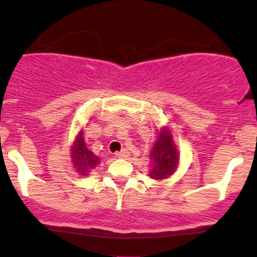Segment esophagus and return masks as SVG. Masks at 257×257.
Returning a JSON list of instances; mask_svg holds the SVG:
<instances>
[{"label":"esophagus","mask_w":257,"mask_h":257,"mask_svg":"<svg viewBox=\"0 0 257 257\" xmlns=\"http://www.w3.org/2000/svg\"><path fill=\"white\" fill-rule=\"evenodd\" d=\"M116 158H120V159H126V158H129V152L128 149H123L121 152L116 153Z\"/></svg>","instance_id":"obj_1"}]
</instances>
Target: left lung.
I'll return each mask as SVG.
<instances>
[{
  "label": "left lung",
  "mask_w": 257,
  "mask_h": 257,
  "mask_svg": "<svg viewBox=\"0 0 257 257\" xmlns=\"http://www.w3.org/2000/svg\"><path fill=\"white\" fill-rule=\"evenodd\" d=\"M149 159V177L154 180L168 179L177 172L180 153L168 125L158 129L157 139L150 150Z\"/></svg>",
  "instance_id": "8db88e82"
}]
</instances>
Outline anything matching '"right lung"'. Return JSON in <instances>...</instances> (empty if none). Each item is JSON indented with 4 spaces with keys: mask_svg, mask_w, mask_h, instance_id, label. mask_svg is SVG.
I'll return each instance as SVG.
<instances>
[{
    "mask_svg": "<svg viewBox=\"0 0 257 257\" xmlns=\"http://www.w3.org/2000/svg\"><path fill=\"white\" fill-rule=\"evenodd\" d=\"M69 150H71L69 155H71V163L73 165L74 172L78 173V175H82V177L89 175L100 163V158L87 148L84 138H83V129H80L76 134Z\"/></svg>",
    "mask_w": 257,
    "mask_h": 257,
    "instance_id": "1",
    "label": "right lung"
}]
</instances>
